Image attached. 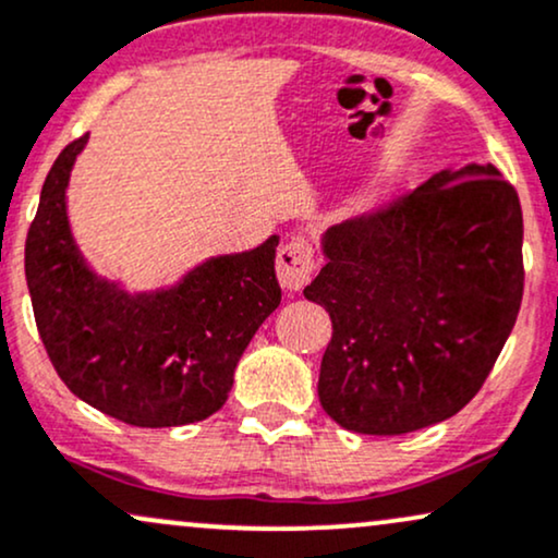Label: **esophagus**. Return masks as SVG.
I'll return each mask as SVG.
<instances>
[{
    "mask_svg": "<svg viewBox=\"0 0 558 558\" xmlns=\"http://www.w3.org/2000/svg\"><path fill=\"white\" fill-rule=\"evenodd\" d=\"M275 267H278V280L280 286L288 288V291H299L304 288L314 275V250L306 239H291L283 250L278 252V259H275Z\"/></svg>",
    "mask_w": 558,
    "mask_h": 558,
    "instance_id": "1",
    "label": "esophagus"
}]
</instances>
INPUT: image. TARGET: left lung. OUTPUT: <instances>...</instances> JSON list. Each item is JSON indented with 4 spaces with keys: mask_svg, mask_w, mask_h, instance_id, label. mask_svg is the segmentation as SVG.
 I'll use <instances>...</instances> for the list:
<instances>
[{
    "mask_svg": "<svg viewBox=\"0 0 558 558\" xmlns=\"http://www.w3.org/2000/svg\"><path fill=\"white\" fill-rule=\"evenodd\" d=\"M308 301L330 312L319 402L348 432L395 436L471 402L520 312L522 207L488 166L439 171L332 226Z\"/></svg>",
    "mask_w": 558,
    "mask_h": 558,
    "instance_id": "1",
    "label": "left lung"
}]
</instances>
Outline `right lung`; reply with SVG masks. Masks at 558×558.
<instances>
[{"label": "right lung", "mask_w": 558, "mask_h": 558, "mask_svg": "<svg viewBox=\"0 0 558 558\" xmlns=\"http://www.w3.org/2000/svg\"><path fill=\"white\" fill-rule=\"evenodd\" d=\"M87 134L53 160L25 239V278L46 353L80 400L130 426L203 421L223 408L233 368L280 304L278 236L207 259L177 288L119 291L87 270L66 220V181Z\"/></svg>", "instance_id": "1"}]
</instances>
